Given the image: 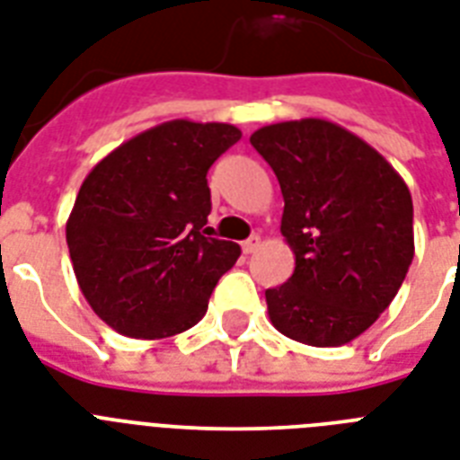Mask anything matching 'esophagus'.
<instances>
[{"mask_svg":"<svg viewBox=\"0 0 460 460\" xmlns=\"http://www.w3.org/2000/svg\"><path fill=\"white\" fill-rule=\"evenodd\" d=\"M260 245H262V238H260V236H251V238H248V241H243V243H241V248H243V252H248V255H251V252L258 251Z\"/></svg>","mask_w":460,"mask_h":460,"instance_id":"34e87169","label":"esophagus"}]
</instances>
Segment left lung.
Masks as SVG:
<instances>
[{
    "mask_svg": "<svg viewBox=\"0 0 460 460\" xmlns=\"http://www.w3.org/2000/svg\"><path fill=\"white\" fill-rule=\"evenodd\" d=\"M252 147L284 195L281 236L296 255L267 288L270 320L307 346H343L385 313L415 255L406 181L356 133L324 119L262 126Z\"/></svg>",
    "mask_w": 460,
    "mask_h": 460,
    "instance_id": "left-lung-1",
    "label": "left lung"
}]
</instances>
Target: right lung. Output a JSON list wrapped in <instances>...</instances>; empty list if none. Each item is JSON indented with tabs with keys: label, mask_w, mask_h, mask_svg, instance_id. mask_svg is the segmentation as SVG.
I'll return each mask as SVG.
<instances>
[{
	"label": "right lung",
	"mask_w": 460,
	"mask_h": 460,
	"mask_svg": "<svg viewBox=\"0 0 460 460\" xmlns=\"http://www.w3.org/2000/svg\"><path fill=\"white\" fill-rule=\"evenodd\" d=\"M241 140L231 124L173 119L93 166L75 195L66 243L85 301L119 334L166 339L202 320L241 255L209 234L208 169Z\"/></svg>",
	"instance_id": "1"
}]
</instances>
